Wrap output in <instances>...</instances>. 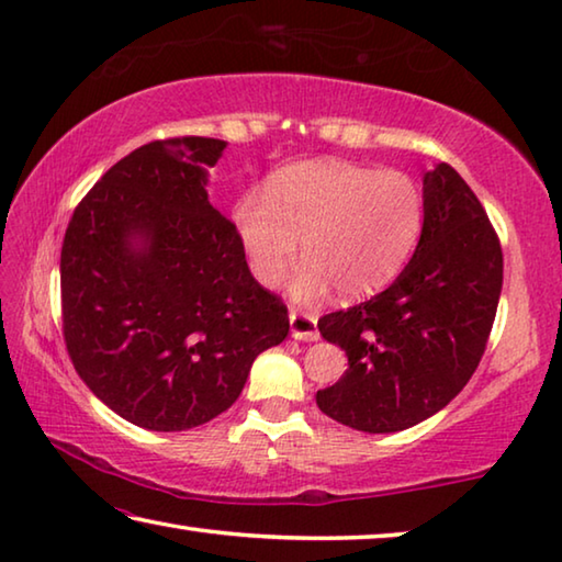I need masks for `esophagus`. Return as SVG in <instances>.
<instances>
[{
	"mask_svg": "<svg viewBox=\"0 0 562 562\" xmlns=\"http://www.w3.org/2000/svg\"><path fill=\"white\" fill-rule=\"evenodd\" d=\"M290 335L300 341H317L319 329H317V317L307 315V312L290 310Z\"/></svg>",
	"mask_w": 562,
	"mask_h": 562,
	"instance_id": "34e87169",
	"label": "esophagus"
}]
</instances>
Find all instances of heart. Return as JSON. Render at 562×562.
<instances>
[{
    "mask_svg": "<svg viewBox=\"0 0 562 562\" xmlns=\"http://www.w3.org/2000/svg\"><path fill=\"white\" fill-rule=\"evenodd\" d=\"M235 223L250 268L278 288L297 258L292 297L315 302L335 288L357 300L392 282L424 227V193L402 170L349 160H304L280 170L268 193H247Z\"/></svg>",
    "mask_w": 562,
    "mask_h": 562,
    "instance_id": "1",
    "label": "heart"
}]
</instances>
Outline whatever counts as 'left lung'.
I'll return each mask as SVG.
<instances>
[{
  "mask_svg": "<svg viewBox=\"0 0 562 562\" xmlns=\"http://www.w3.org/2000/svg\"><path fill=\"white\" fill-rule=\"evenodd\" d=\"M503 284V252L486 211L449 164L424 176L414 258L384 292L319 319L349 369L317 392L335 422L404 431L451 402L486 351Z\"/></svg>",
  "mask_w": 562,
  "mask_h": 562,
  "instance_id": "1",
  "label": "left lung"
}]
</instances>
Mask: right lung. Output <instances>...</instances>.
I'll use <instances>...</instances> for the list:
<instances>
[{
	"instance_id": "add662e5",
	"label": "right lung",
	"mask_w": 562,
	"mask_h": 562,
	"mask_svg": "<svg viewBox=\"0 0 562 562\" xmlns=\"http://www.w3.org/2000/svg\"><path fill=\"white\" fill-rule=\"evenodd\" d=\"M225 140H154L76 205L61 245L66 351L111 412L186 431L235 404L260 351L288 337L233 221L207 201Z\"/></svg>"
}]
</instances>
